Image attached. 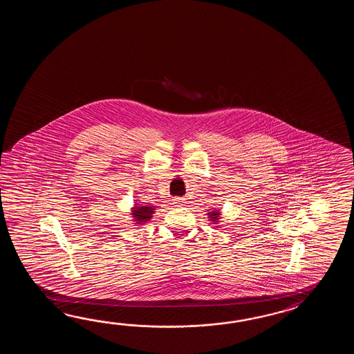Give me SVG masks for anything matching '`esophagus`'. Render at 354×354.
I'll list each match as a JSON object with an SVG mask.
<instances>
[{
    "instance_id": "obj_1",
    "label": "esophagus",
    "mask_w": 354,
    "mask_h": 354,
    "mask_svg": "<svg viewBox=\"0 0 354 354\" xmlns=\"http://www.w3.org/2000/svg\"><path fill=\"white\" fill-rule=\"evenodd\" d=\"M174 206H182L183 205V200L180 198V197H176L174 200Z\"/></svg>"
}]
</instances>
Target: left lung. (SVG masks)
Wrapping results in <instances>:
<instances>
[{
	"instance_id": "obj_1",
	"label": "left lung",
	"mask_w": 354,
	"mask_h": 354,
	"mask_svg": "<svg viewBox=\"0 0 354 354\" xmlns=\"http://www.w3.org/2000/svg\"><path fill=\"white\" fill-rule=\"evenodd\" d=\"M207 215H209V218H210V221H212L214 224H216L218 221V218H220V212H218V210L210 211Z\"/></svg>"
}]
</instances>
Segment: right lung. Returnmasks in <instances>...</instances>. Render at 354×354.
<instances>
[{
    "instance_id": "add662e5",
    "label": "right lung",
    "mask_w": 354,
    "mask_h": 354,
    "mask_svg": "<svg viewBox=\"0 0 354 354\" xmlns=\"http://www.w3.org/2000/svg\"><path fill=\"white\" fill-rule=\"evenodd\" d=\"M154 206H138V203L136 205V207H133L131 211V215L136 221V224H144L147 221L151 220L153 214H154Z\"/></svg>"
}]
</instances>
